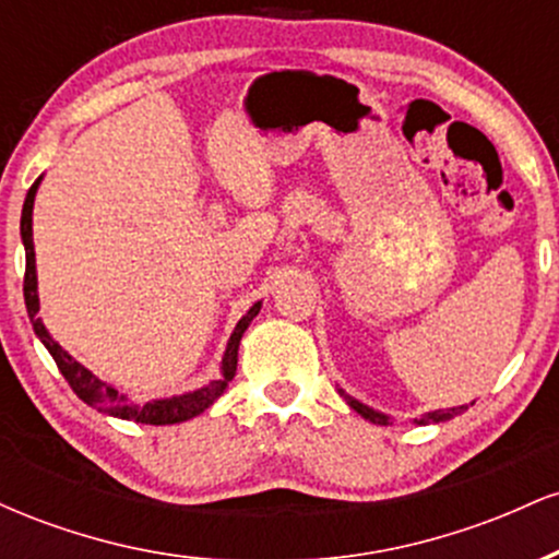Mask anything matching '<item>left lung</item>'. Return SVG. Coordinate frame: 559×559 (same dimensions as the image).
Wrapping results in <instances>:
<instances>
[{
  "mask_svg": "<svg viewBox=\"0 0 559 559\" xmlns=\"http://www.w3.org/2000/svg\"><path fill=\"white\" fill-rule=\"evenodd\" d=\"M344 394V391H342ZM346 402H349V407L355 409V413H360L365 420H370V423H376V426H389V420L391 418H386V415H381V413H376V409H370V407H365V404H360L357 400H352V396H346ZM467 407V404H463V407H452V409H436V413H428V415H423L420 420H415V423H444V420H452L454 415L457 413H463V409Z\"/></svg>",
  "mask_w": 559,
  "mask_h": 559,
  "instance_id": "obj_1",
  "label": "left lung"
}]
</instances>
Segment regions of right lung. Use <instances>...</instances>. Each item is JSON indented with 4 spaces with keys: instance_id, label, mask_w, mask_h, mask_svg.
Listing matches in <instances>:
<instances>
[{
    "instance_id": "right-lung-1",
    "label": "right lung",
    "mask_w": 559,
    "mask_h": 559,
    "mask_svg": "<svg viewBox=\"0 0 559 559\" xmlns=\"http://www.w3.org/2000/svg\"><path fill=\"white\" fill-rule=\"evenodd\" d=\"M38 181L28 189L23 202V215H21V236H23V247H25V275H23V297H25V307H28L31 316V325H34L36 336L41 338L44 346L49 349L52 360L60 368V373L66 376V381L70 383V389L81 396L83 402L92 404V407L99 409L105 415H115V418L123 420H136V423H150V426H170V423H183L194 415L204 413V409L213 404L217 396L223 394V389L228 386V381H234L236 376V362H239V342L243 336V331L249 329L254 316L260 312V305L249 307V312L239 320L236 331L230 333V342L226 349V357H223V378L221 381L207 383L204 389L191 391V394L183 396H173V400H159V402H150V404H136L128 400L126 394L115 391L112 386H107L105 381H99L94 373H88L81 362H75L73 357L62 349L60 344L49 336L47 329H44L41 318H36L38 312V294H36V260H34V230H31V213H34V197H36Z\"/></svg>"
}]
</instances>
